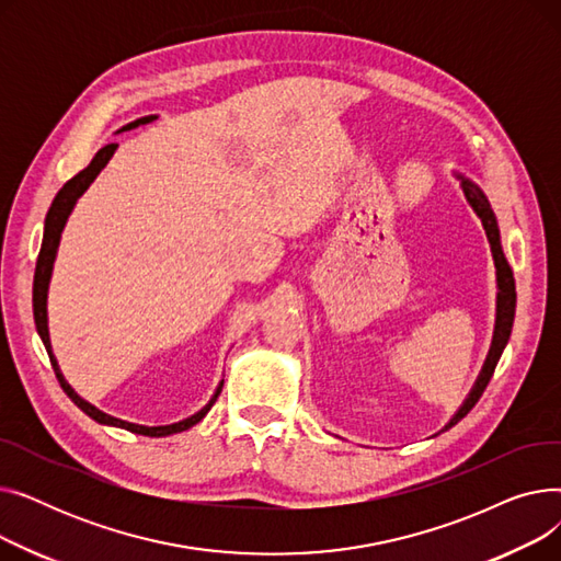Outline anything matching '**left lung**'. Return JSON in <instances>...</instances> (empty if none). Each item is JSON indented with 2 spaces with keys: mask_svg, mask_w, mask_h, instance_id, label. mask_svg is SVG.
Returning <instances> with one entry per match:
<instances>
[{
  "mask_svg": "<svg viewBox=\"0 0 561 561\" xmlns=\"http://www.w3.org/2000/svg\"><path fill=\"white\" fill-rule=\"evenodd\" d=\"M461 186H463V193L470 202V206H473L476 214L482 218V225H484V231H486V239L491 243V252H493V261H495V273H497V318H495V332H493V343H491V350H489V357H486V364L476 381L473 391H470V396L466 398V402L461 404V409L457 411V414L453 416V421L440 430L446 432L450 430L453 425H457L470 409L476 407V402L482 398L486 385L493 377V370L500 362V355H503V350L510 341V334H512V325H514V313H516V282H514V275H512V268L510 263L503 254V248H500V231H497V222H495V216L491 211V204L489 199L484 197V193L476 186L470 184L468 180H461Z\"/></svg>",
  "mask_w": 561,
  "mask_h": 561,
  "instance_id": "obj_1",
  "label": "left lung"
}]
</instances>
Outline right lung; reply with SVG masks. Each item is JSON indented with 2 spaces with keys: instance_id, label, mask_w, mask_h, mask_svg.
Instances as JSON below:
<instances>
[{
  "instance_id": "obj_1",
  "label": "right lung",
  "mask_w": 561,
  "mask_h": 561,
  "mask_svg": "<svg viewBox=\"0 0 561 561\" xmlns=\"http://www.w3.org/2000/svg\"><path fill=\"white\" fill-rule=\"evenodd\" d=\"M154 121V117H140V121L127 125L125 129H134L138 125H145ZM117 142H108L104 145L102 150L93 157V161L88 163V168H83L79 174H75L70 182L64 184V188L56 193L49 211H47V218H45V233H43V245H41V252H38V261H36V275H34V320H36V330L47 347V355H49V362H51V368L56 373V379L58 385H61V389L68 393V398L83 411V414L91 416L93 421L102 423V425H113V427H123L127 432H136V434H142V436H168V434H176V432H184L188 427H193L195 423H199L206 411H209L216 402V398L220 396L222 391V385L218 387L216 396L209 400V404H206L204 409H199L197 414H193L191 419H184L180 423H172V425H161V427H145V425H134V423H127V421H121V419H113L108 414H104V411H100L98 407H93L91 402L81 400L72 387L68 385V381L64 379L61 370H58V364L51 355V343H49V332H47V288H49V277H51V265H54V259H56V250H58V241H61V231L66 227V220L72 211V206L77 204V199L83 195V191L91 186L95 182V176L100 174V170L108 163V159L113 157Z\"/></svg>"
}]
</instances>
